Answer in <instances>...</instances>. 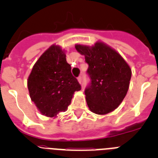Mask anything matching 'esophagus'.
I'll return each instance as SVG.
<instances>
[{"mask_svg": "<svg viewBox=\"0 0 158 158\" xmlns=\"http://www.w3.org/2000/svg\"><path fill=\"white\" fill-rule=\"evenodd\" d=\"M77 79H78V82H79V84H82V77H81V76H79V77L77 78Z\"/></svg>", "mask_w": 158, "mask_h": 158, "instance_id": "34e87169", "label": "esophagus"}]
</instances>
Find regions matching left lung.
I'll return each mask as SVG.
<instances>
[{"mask_svg":"<svg viewBox=\"0 0 158 158\" xmlns=\"http://www.w3.org/2000/svg\"><path fill=\"white\" fill-rule=\"evenodd\" d=\"M75 47L89 64L91 84L85 94L89 110L97 114H109L120 106L128 92L130 66L115 49L103 42L98 41L92 47L76 44Z\"/></svg>","mask_w":158,"mask_h":158,"instance_id":"1","label":"left lung"}]
</instances>
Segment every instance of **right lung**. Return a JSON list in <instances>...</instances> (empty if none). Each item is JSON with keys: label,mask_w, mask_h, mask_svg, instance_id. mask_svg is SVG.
<instances>
[{"label": "right lung", "mask_w": 158, "mask_h": 158, "mask_svg": "<svg viewBox=\"0 0 158 158\" xmlns=\"http://www.w3.org/2000/svg\"><path fill=\"white\" fill-rule=\"evenodd\" d=\"M66 56L64 49L53 44L40 56L28 76L30 98L47 117H57L66 111L74 92L81 89Z\"/></svg>", "instance_id": "obj_1"}]
</instances>
